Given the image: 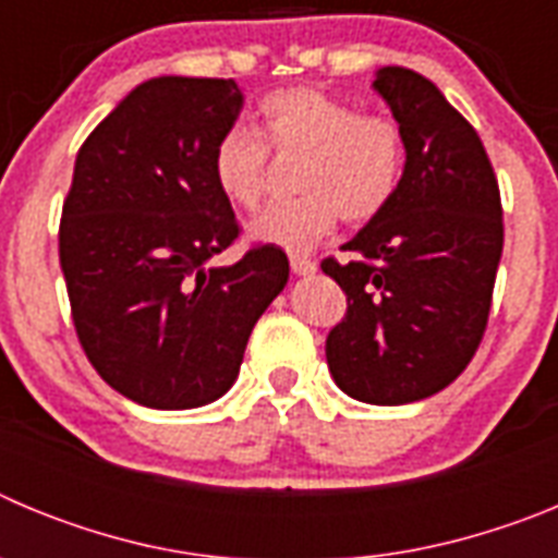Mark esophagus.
Returning <instances> with one entry per match:
<instances>
[{"mask_svg": "<svg viewBox=\"0 0 558 558\" xmlns=\"http://www.w3.org/2000/svg\"><path fill=\"white\" fill-rule=\"evenodd\" d=\"M290 268H293V274L299 276H310L318 270V265H315V259H310V256L304 254H290Z\"/></svg>", "mask_w": 558, "mask_h": 558, "instance_id": "34e87169", "label": "esophagus"}]
</instances>
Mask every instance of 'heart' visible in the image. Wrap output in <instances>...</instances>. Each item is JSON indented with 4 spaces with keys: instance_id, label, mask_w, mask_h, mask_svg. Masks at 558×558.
I'll list each match as a JSON object with an SVG mask.
<instances>
[{
    "instance_id": "b5f03b06",
    "label": "heart",
    "mask_w": 558,
    "mask_h": 558,
    "mask_svg": "<svg viewBox=\"0 0 558 558\" xmlns=\"http://www.w3.org/2000/svg\"><path fill=\"white\" fill-rule=\"evenodd\" d=\"M268 147L279 156L304 153L295 170L302 195L274 204L251 231L288 251L310 248L338 218L368 223L386 209L405 175V133L397 120L360 111L322 88L290 86L259 102V128L234 125L215 142L211 175L223 198L245 211L268 192Z\"/></svg>"
}]
</instances>
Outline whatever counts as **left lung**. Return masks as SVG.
<instances>
[{
    "mask_svg": "<svg viewBox=\"0 0 558 558\" xmlns=\"http://www.w3.org/2000/svg\"><path fill=\"white\" fill-rule=\"evenodd\" d=\"M374 88L405 133V175L391 204L343 245L352 263L322 259L347 293L327 363L349 397L405 405L450 386L481 347L502 204L481 136L427 77L386 66Z\"/></svg>",
    "mask_w": 558,
    "mask_h": 558,
    "instance_id": "8db88e82",
    "label": "left lung"
}]
</instances>
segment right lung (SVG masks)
<instances>
[{
    "mask_svg": "<svg viewBox=\"0 0 558 558\" xmlns=\"http://www.w3.org/2000/svg\"><path fill=\"white\" fill-rule=\"evenodd\" d=\"M243 92L223 77H153L88 133L63 198L58 256L77 340L113 391L186 411L223 397L288 284L282 248L251 243L211 175Z\"/></svg>",
    "mask_w": 558,
    "mask_h": 558,
    "instance_id": "add662e5",
    "label": "right lung"
}]
</instances>
